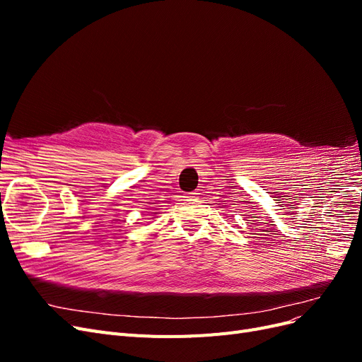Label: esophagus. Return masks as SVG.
<instances>
[{
  "mask_svg": "<svg viewBox=\"0 0 362 362\" xmlns=\"http://www.w3.org/2000/svg\"><path fill=\"white\" fill-rule=\"evenodd\" d=\"M184 198H185V201H196V199L199 198V193H198V192H192V193L185 194Z\"/></svg>",
  "mask_w": 362,
  "mask_h": 362,
  "instance_id": "1",
  "label": "esophagus"
}]
</instances>
